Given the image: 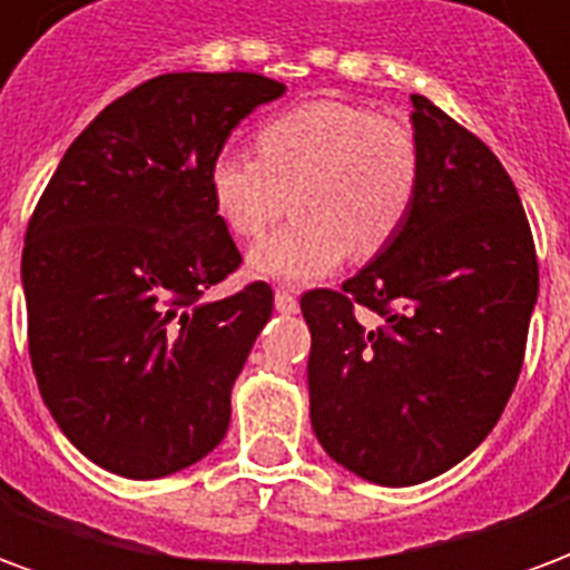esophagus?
Returning <instances> with one entry per match:
<instances>
[{
	"mask_svg": "<svg viewBox=\"0 0 570 570\" xmlns=\"http://www.w3.org/2000/svg\"><path fill=\"white\" fill-rule=\"evenodd\" d=\"M274 308L281 311V314H296V311H298V298L293 296L289 289H284V286H281V289L274 293Z\"/></svg>",
	"mask_w": 570,
	"mask_h": 570,
	"instance_id": "34e87169",
	"label": "esophagus"
}]
</instances>
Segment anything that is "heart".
Returning a JSON list of instances; mask_svg holds the SVG:
<instances>
[{
    "instance_id": "heart-1",
    "label": "heart",
    "mask_w": 570,
    "mask_h": 570,
    "mask_svg": "<svg viewBox=\"0 0 570 570\" xmlns=\"http://www.w3.org/2000/svg\"><path fill=\"white\" fill-rule=\"evenodd\" d=\"M256 151L225 146L207 164L216 219L235 237H259L284 210L296 223L247 253L265 281L314 284L347 259L382 253L406 225L421 186L415 134L366 106L314 100L268 118Z\"/></svg>"
}]
</instances>
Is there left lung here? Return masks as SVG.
I'll return each instance as SVG.
<instances>
[{"label": "left lung", "instance_id": "left-lung-1", "mask_svg": "<svg viewBox=\"0 0 570 570\" xmlns=\"http://www.w3.org/2000/svg\"><path fill=\"white\" fill-rule=\"evenodd\" d=\"M421 186L400 235L342 289H311V428L375 485H419L501 419L525 357L538 256L485 142L412 94ZM354 307L383 317L363 327Z\"/></svg>", "mask_w": 570, "mask_h": 570}]
</instances>
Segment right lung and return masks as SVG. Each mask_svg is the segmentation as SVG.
<instances>
[{"label":"right lung","instance_id":"obj_1","mask_svg":"<svg viewBox=\"0 0 570 570\" xmlns=\"http://www.w3.org/2000/svg\"><path fill=\"white\" fill-rule=\"evenodd\" d=\"M286 85L167 72L109 104L57 164L20 259L48 412L94 464L161 479L223 442L272 286L204 302L240 265L207 191L232 130Z\"/></svg>","mask_w":570,"mask_h":570}]
</instances>
